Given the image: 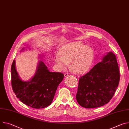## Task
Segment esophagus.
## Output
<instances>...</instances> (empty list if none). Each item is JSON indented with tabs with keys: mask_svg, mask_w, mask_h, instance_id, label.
I'll use <instances>...</instances> for the list:
<instances>
[{
	"mask_svg": "<svg viewBox=\"0 0 129 129\" xmlns=\"http://www.w3.org/2000/svg\"><path fill=\"white\" fill-rule=\"evenodd\" d=\"M69 76V75L68 73H65V74H64V77H68Z\"/></svg>",
	"mask_w": 129,
	"mask_h": 129,
	"instance_id": "esophagus-1",
	"label": "esophagus"
}]
</instances>
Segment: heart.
I'll return each instance as SVG.
<instances>
[{
  "label": "heart",
  "mask_w": 129,
  "mask_h": 129,
  "mask_svg": "<svg viewBox=\"0 0 129 129\" xmlns=\"http://www.w3.org/2000/svg\"><path fill=\"white\" fill-rule=\"evenodd\" d=\"M60 56L54 59L59 67L64 69L70 63L71 69L78 74L87 72L92 64L94 52L91 47L81 42L66 44L60 49Z\"/></svg>",
  "instance_id": "1"
}]
</instances>
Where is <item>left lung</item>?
<instances>
[{"label": "left lung", "mask_w": 129, "mask_h": 129, "mask_svg": "<svg viewBox=\"0 0 129 129\" xmlns=\"http://www.w3.org/2000/svg\"><path fill=\"white\" fill-rule=\"evenodd\" d=\"M115 55L109 52L102 61L79 79L76 99L86 108H98L111 100L118 86L120 73Z\"/></svg>", "instance_id": "left-lung-1"}]
</instances>
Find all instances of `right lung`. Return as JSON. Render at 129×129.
<instances>
[{"instance_id": "1", "label": "right lung", "mask_w": 129, "mask_h": 129, "mask_svg": "<svg viewBox=\"0 0 129 129\" xmlns=\"http://www.w3.org/2000/svg\"><path fill=\"white\" fill-rule=\"evenodd\" d=\"M36 70L30 80L23 81L18 75L14 60L11 67V83L14 92L21 102L30 107L40 109L51 104L64 75L49 71L41 61Z\"/></svg>"}]
</instances>
